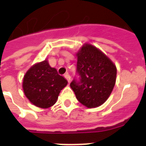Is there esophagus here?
I'll return each instance as SVG.
<instances>
[{"instance_id":"1","label":"esophagus","mask_w":146,"mask_h":146,"mask_svg":"<svg viewBox=\"0 0 146 146\" xmlns=\"http://www.w3.org/2000/svg\"><path fill=\"white\" fill-rule=\"evenodd\" d=\"M64 77L66 78V80L68 81V82H70V74H69V73H65V75H64Z\"/></svg>"}]
</instances>
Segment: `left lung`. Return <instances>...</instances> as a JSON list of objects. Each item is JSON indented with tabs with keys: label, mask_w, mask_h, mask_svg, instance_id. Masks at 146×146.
Here are the masks:
<instances>
[{
	"label": "left lung",
	"mask_w": 146,
	"mask_h": 146,
	"mask_svg": "<svg viewBox=\"0 0 146 146\" xmlns=\"http://www.w3.org/2000/svg\"><path fill=\"white\" fill-rule=\"evenodd\" d=\"M77 72L80 81L70 83L77 100L88 108L101 106L113 91L117 67L106 54L89 43L76 53Z\"/></svg>",
	"instance_id": "obj_1"
}]
</instances>
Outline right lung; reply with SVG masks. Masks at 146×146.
Masks as SVG:
<instances>
[{"label":"right lung","mask_w":146,"mask_h":146,"mask_svg":"<svg viewBox=\"0 0 146 146\" xmlns=\"http://www.w3.org/2000/svg\"><path fill=\"white\" fill-rule=\"evenodd\" d=\"M67 81L49 65L48 60L38 62L26 72L23 80L26 97L35 106L49 108L57 102L59 94Z\"/></svg>","instance_id":"obj_1"}]
</instances>
